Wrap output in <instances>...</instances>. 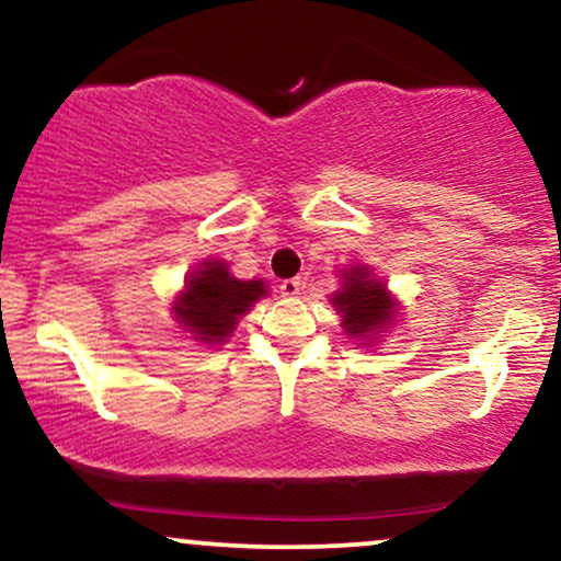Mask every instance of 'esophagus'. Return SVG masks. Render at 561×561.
<instances>
[{"label":"esophagus","instance_id":"34e87169","mask_svg":"<svg viewBox=\"0 0 561 561\" xmlns=\"http://www.w3.org/2000/svg\"><path fill=\"white\" fill-rule=\"evenodd\" d=\"M282 298H298L300 295V279H285L279 285Z\"/></svg>","mask_w":561,"mask_h":561}]
</instances>
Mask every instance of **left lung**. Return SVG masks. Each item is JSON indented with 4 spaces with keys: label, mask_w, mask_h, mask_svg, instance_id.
<instances>
[{
    "label": "left lung",
    "mask_w": 561,
    "mask_h": 561,
    "mask_svg": "<svg viewBox=\"0 0 561 561\" xmlns=\"http://www.w3.org/2000/svg\"><path fill=\"white\" fill-rule=\"evenodd\" d=\"M330 306L337 311L340 327L358 345L375 347L401 313V300L377 279L371 266L356 263L340 272L337 293L330 295Z\"/></svg>",
    "instance_id": "8db88e82"
}]
</instances>
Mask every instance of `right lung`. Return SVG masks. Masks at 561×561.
I'll use <instances>...</instances> for the list:
<instances>
[{"label": "right lung", "instance_id": "obj_1", "mask_svg": "<svg viewBox=\"0 0 561 561\" xmlns=\"http://www.w3.org/2000/svg\"><path fill=\"white\" fill-rule=\"evenodd\" d=\"M268 287L263 279H237L227 261H203L171 302L173 321L199 345H224L237 330L240 319Z\"/></svg>", "mask_w": 561, "mask_h": 561}]
</instances>
